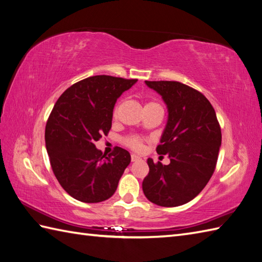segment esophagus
<instances>
[{
	"mask_svg": "<svg viewBox=\"0 0 262 262\" xmlns=\"http://www.w3.org/2000/svg\"><path fill=\"white\" fill-rule=\"evenodd\" d=\"M130 159H132V162H135V161H138L141 158L138 157V155H136V154H132L130 155Z\"/></svg>",
	"mask_w": 262,
	"mask_h": 262,
	"instance_id": "1",
	"label": "esophagus"
}]
</instances>
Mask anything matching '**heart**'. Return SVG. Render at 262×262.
Listing matches in <instances>:
<instances>
[{"label": "heart", "instance_id": "1", "mask_svg": "<svg viewBox=\"0 0 262 262\" xmlns=\"http://www.w3.org/2000/svg\"><path fill=\"white\" fill-rule=\"evenodd\" d=\"M154 102H149L147 104H153ZM118 105H116V108L114 110V117L117 116L118 114ZM126 145L129 146L130 148L135 149V151H141L143 148V140L141 137H137V136H130V137H127L126 140Z\"/></svg>", "mask_w": 262, "mask_h": 262}]
</instances>
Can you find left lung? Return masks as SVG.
Segmentation results:
<instances>
[{"label": "left lung", "mask_w": 262, "mask_h": 262, "mask_svg": "<svg viewBox=\"0 0 262 262\" xmlns=\"http://www.w3.org/2000/svg\"><path fill=\"white\" fill-rule=\"evenodd\" d=\"M162 97L168 121L157 152L169 155L170 164L147 160L148 174L143 180L146 198L163 207L190 202L213 176L222 133L213 105L203 93L176 81H145Z\"/></svg>", "instance_id": "obj_1"}]
</instances>
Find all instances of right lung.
Returning <instances> with one entry per match:
<instances>
[{"label":"right lung","instance_id":"1","mask_svg":"<svg viewBox=\"0 0 262 262\" xmlns=\"http://www.w3.org/2000/svg\"><path fill=\"white\" fill-rule=\"evenodd\" d=\"M136 82L91 76L70 86L54 105L45 129L49 161L60 186L80 202L110 198L130 163L126 149L117 146L107 157L94 143L108 134L117 99Z\"/></svg>","mask_w":262,"mask_h":262}]
</instances>
